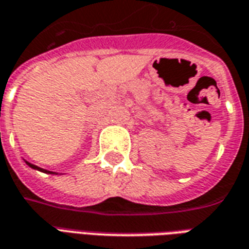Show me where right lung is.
<instances>
[{
    "instance_id": "1",
    "label": "right lung",
    "mask_w": 249,
    "mask_h": 249,
    "mask_svg": "<svg viewBox=\"0 0 249 249\" xmlns=\"http://www.w3.org/2000/svg\"><path fill=\"white\" fill-rule=\"evenodd\" d=\"M24 161L26 162V165H29L32 169H36V171H40V172H44V173H49V175H62V173L52 172V171H48V169H44V168L37 167V165H35V164H32V162H29V161H26V160H24Z\"/></svg>"
}]
</instances>
